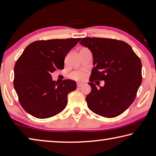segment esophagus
I'll use <instances>...</instances> for the list:
<instances>
[{
    "label": "esophagus",
    "mask_w": 156,
    "mask_h": 156,
    "mask_svg": "<svg viewBox=\"0 0 156 156\" xmlns=\"http://www.w3.org/2000/svg\"><path fill=\"white\" fill-rule=\"evenodd\" d=\"M76 86H77L78 88H80V87H81V86H83V83H76Z\"/></svg>",
    "instance_id": "34e87169"
}]
</instances>
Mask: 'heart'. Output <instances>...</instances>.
Returning <instances> with one entry per match:
<instances>
[{"mask_svg": "<svg viewBox=\"0 0 156 156\" xmlns=\"http://www.w3.org/2000/svg\"><path fill=\"white\" fill-rule=\"evenodd\" d=\"M86 76L87 73L83 70H75L70 75V77L75 81H83Z\"/></svg>", "mask_w": 156, "mask_h": 156, "instance_id": "obj_1", "label": "heart"}]
</instances>
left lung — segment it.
<instances>
[{
	"mask_svg": "<svg viewBox=\"0 0 156 156\" xmlns=\"http://www.w3.org/2000/svg\"><path fill=\"white\" fill-rule=\"evenodd\" d=\"M80 44L90 49L93 65L86 100L92 112L106 118L120 115L133 102L142 83V64L132 48L123 41L84 37ZM105 81L98 89L92 82ZM96 83V82H95Z\"/></svg>",
	"mask_w": 156,
	"mask_h": 156,
	"instance_id": "8db88e82",
	"label": "left lung"
}]
</instances>
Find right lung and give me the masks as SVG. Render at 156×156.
Wrapping results in <instances>:
<instances>
[{
    "instance_id": "add662e5",
    "label": "right lung",
    "mask_w": 156,
    "mask_h": 156,
    "mask_svg": "<svg viewBox=\"0 0 156 156\" xmlns=\"http://www.w3.org/2000/svg\"><path fill=\"white\" fill-rule=\"evenodd\" d=\"M81 38L35 41L24 49L14 66L13 86L22 107L37 119H47L64 110L75 81L58 84L51 74L64 69V59Z\"/></svg>"
}]
</instances>
